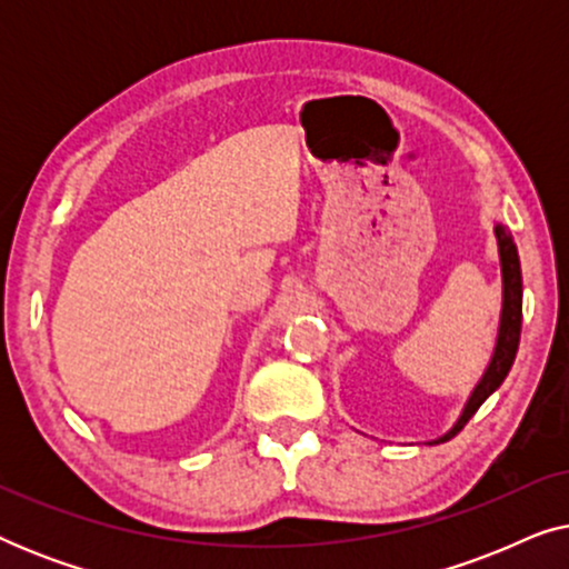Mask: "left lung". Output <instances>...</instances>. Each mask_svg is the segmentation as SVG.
I'll return each mask as SVG.
<instances>
[{"mask_svg":"<svg viewBox=\"0 0 569 569\" xmlns=\"http://www.w3.org/2000/svg\"><path fill=\"white\" fill-rule=\"evenodd\" d=\"M495 238H497V253H500V271H502V313H500V329H497V345L489 360L485 376L473 388L469 401L458 417V422L442 435V438L432 440L430 446L446 442L463 430V425L477 415V409L492 396L497 388L502 386V380L508 378V372L516 362V352L520 345V323H523V277H520V259L516 240H512L510 230L505 224H495Z\"/></svg>","mask_w":569,"mask_h":569,"instance_id":"8db88e82","label":"left lung"}]
</instances>
